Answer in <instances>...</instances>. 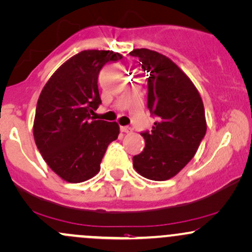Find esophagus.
Masks as SVG:
<instances>
[{"label": "esophagus", "instance_id": "obj_1", "mask_svg": "<svg viewBox=\"0 0 252 252\" xmlns=\"http://www.w3.org/2000/svg\"><path fill=\"white\" fill-rule=\"evenodd\" d=\"M121 131L124 132V134H129V132L132 131V129L130 128V126H121Z\"/></svg>", "mask_w": 252, "mask_h": 252}]
</instances>
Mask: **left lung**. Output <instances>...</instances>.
Masks as SVG:
<instances>
[{"mask_svg": "<svg viewBox=\"0 0 252 252\" xmlns=\"http://www.w3.org/2000/svg\"><path fill=\"white\" fill-rule=\"evenodd\" d=\"M148 76L147 106L158 117L151 132H142L145 149L132 158L137 173L167 181L192 159L207 131L202 98L175 62L149 49H134Z\"/></svg>", "mask_w": 252, "mask_h": 252, "instance_id": "1", "label": "left lung"}]
</instances>
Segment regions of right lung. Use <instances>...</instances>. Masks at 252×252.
Wrapping results in <instances>:
<instances>
[{
	"label": "right lung",
	"mask_w": 252,
	"mask_h": 252,
	"mask_svg": "<svg viewBox=\"0 0 252 252\" xmlns=\"http://www.w3.org/2000/svg\"><path fill=\"white\" fill-rule=\"evenodd\" d=\"M109 50H84L65 61L44 86L35 109L33 136L49 167L69 183H81L100 171L107 146L120 134L116 122L94 121L101 104L99 71L122 59Z\"/></svg>",
	"instance_id": "1"
}]
</instances>
